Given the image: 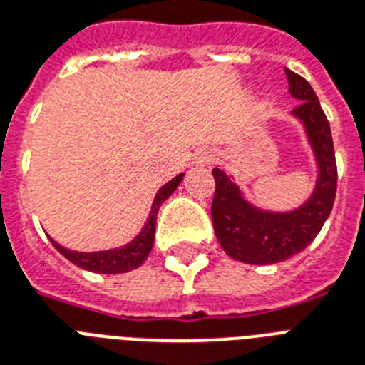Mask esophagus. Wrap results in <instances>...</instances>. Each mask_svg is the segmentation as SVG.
I'll return each instance as SVG.
<instances>
[{
	"label": "esophagus",
	"mask_w": 365,
	"mask_h": 365,
	"mask_svg": "<svg viewBox=\"0 0 365 365\" xmlns=\"http://www.w3.org/2000/svg\"><path fill=\"white\" fill-rule=\"evenodd\" d=\"M212 162H215V153L209 150V148H201V150L196 153V156H194V164L200 165V168L212 164Z\"/></svg>",
	"instance_id": "obj_1"
}]
</instances>
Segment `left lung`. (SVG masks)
<instances>
[{"instance_id":"left-lung-1","label":"left lung","mask_w":365,"mask_h":365,"mask_svg":"<svg viewBox=\"0 0 365 365\" xmlns=\"http://www.w3.org/2000/svg\"><path fill=\"white\" fill-rule=\"evenodd\" d=\"M288 92L299 100L292 115L305 128L319 168L317 185L305 203L292 211L273 212L245 200L243 192L222 169H212L217 182L211 217L224 252L245 264H279L302 252L324 226L337 190V165L328 118L311 84L287 69Z\"/></svg>"}]
</instances>
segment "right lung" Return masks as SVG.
<instances>
[{
  "instance_id": "1",
  "label": "right lung",
  "mask_w": 365,
  "mask_h": 365,
  "mask_svg": "<svg viewBox=\"0 0 365 365\" xmlns=\"http://www.w3.org/2000/svg\"><path fill=\"white\" fill-rule=\"evenodd\" d=\"M182 177H185V173L177 175L175 179H171L160 188L158 194L154 196L147 222H145L143 230L139 232V235H135L130 243L122 245L118 249L98 250V252H78V250L66 249L60 243H56L54 239H51V243L56 247L60 255L66 256L67 260L86 271L105 273V275H116V273H126V271L137 269L143 262L147 260V256L150 255V249H153L154 232H156V217H158L160 205L177 190V186L180 185Z\"/></svg>"
}]
</instances>
